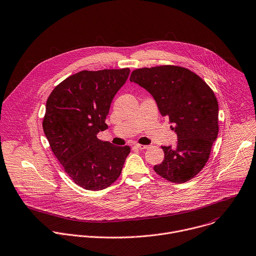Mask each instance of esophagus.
I'll use <instances>...</instances> for the list:
<instances>
[{
  "instance_id": "esophagus-1",
  "label": "esophagus",
  "mask_w": 256,
  "mask_h": 256,
  "mask_svg": "<svg viewBox=\"0 0 256 256\" xmlns=\"http://www.w3.org/2000/svg\"><path fill=\"white\" fill-rule=\"evenodd\" d=\"M134 146H136V148H138V150H146V148H148V146H144V144H134Z\"/></svg>"
}]
</instances>
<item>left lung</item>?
Here are the masks:
<instances>
[{
    "label": "left lung",
    "mask_w": 256,
    "mask_h": 256,
    "mask_svg": "<svg viewBox=\"0 0 256 256\" xmlns=\"http://www.w3.org/2000/svg\"><path fill=\"white\" fill-rule=\"evenodd\" d=\"M130 80L154 98L177 134L175 146H162L164 158L154 166L156 173L173 183L194 178L207 162L218 136L219 108L214 92L197 74L180 66L136 69Z\"/></svg>",
    "instance_id": "obj_1"
}]
</instances>
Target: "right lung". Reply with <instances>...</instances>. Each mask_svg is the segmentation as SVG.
<instances>
[{
  "instance_id": "1",
  "label": "right lung",
  "mask_w": 256,
  "mask_h": 256,
  "mask_svg": "<svg viewBox=\"0 0 256 256\" xmlns=\"http://www.w3.org/2000/svg\"><path fill=\"white\" fill-rule=\"evenodd\" d=\"M130 70L80 71L54 88L46 102L44 134L65 172L78 186L104 190L120 177L128 146H114L98 138L112 102Z\"/></svg>"
}]
</instances>
